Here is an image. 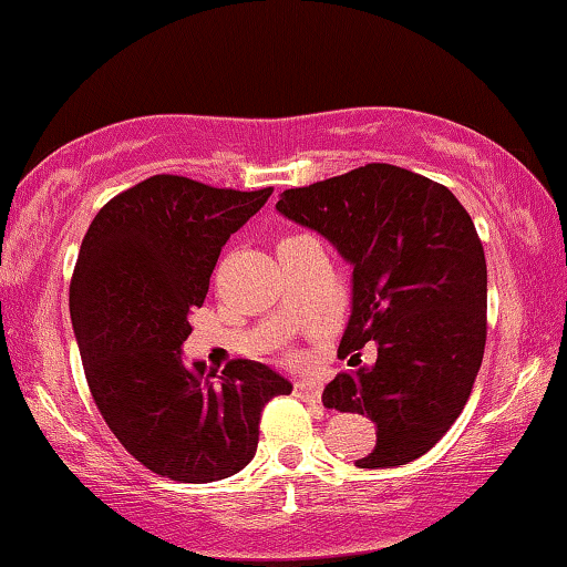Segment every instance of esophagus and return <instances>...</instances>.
<instances>
[{"instance_id": "1", "label": "esophagus", "mask_w": 567, "mask_h": 567, "mask_svg": "<svg viewBox=\"0 0 567 567\" xmlns=\"http://www.w3.org/2000/svg\"><path fill=\"white\" fill-rule=\"evenodd\" d=\"M295 394H298L302 402L316 404V402H320V384L308 382V379H300V382L295 384Z\"/></svg>"}]
</instances>
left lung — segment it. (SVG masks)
Segmentation results:
<instances>
[{"label":"left lung","instance_id":"left-lung-1","mask_svg":"<svg viewBox=\"0 0 567 567\" xmlns=\"http://www.w3.org/2000/svg\"><path fill=\"white\" fill-rule=\"evenodd\" d=\"M277 210L353 265L338 357L359 359L374 341L377 361L336 374L323 404L377 425L357 466L420 458L458 420L484 361L486 257L468 210L445 185L386 163L285 190Z\"/></svg>","mask_w":567,"mask_h":567}]
</instances>
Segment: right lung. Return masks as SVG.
<instances>
[{"mask_svg": "<svg viewBox=\"0 0 567 567\" xmlns=\"http://www.w3.org/2000/svg\"><path fill=\"white\" fill-rule=\"evenodd\" d=\"M272 196L152 175L99 210L71 277V318L101 417L126 453L181 484L229 478L255 458L265 404L292 384L234 359L185 364L190 310L221 247Z\"/></svg>", "mask_w": 567, "mask_h": 567, "instance_id": "add662e5", "label": "right lung"}]
</instances>
